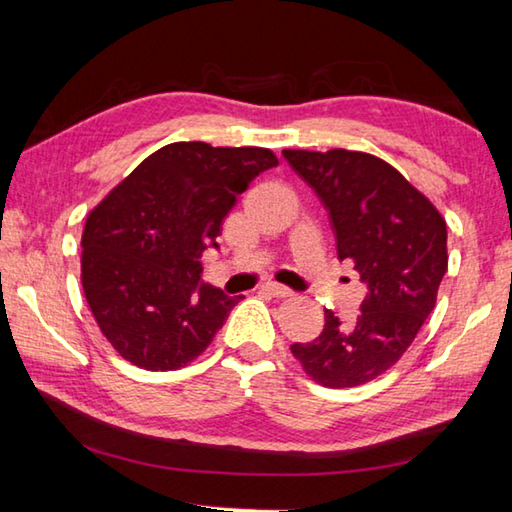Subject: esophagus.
I'll use <instances>...</instances> for the list:
<instances>
[{
	"mask_svg": "<svg viewBox=\"0 0 512 512\" xmlns=\"http://www.w3.org/2000/svg\"><path fill=\"white\" fill-rule=\"evenodd\" d=\"M262 291H266L268 296H275V298H287L291 296V289L284 287V284H277V282H264L262 284Z\"/></svg>",
	"mask_w": 512,
	"mask_h": 512,
	"instance_id": "1",
	"label": "esophagus"
}]
</instances>
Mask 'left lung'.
<instances>
[{
	"mask_svg": "<svg viewBox=\"0 0 512 512\" xmlns=\"http://www.w3.org/2000/svg\"><path fill=\"white\" fill-rule=\"evenodd\" d=\"M327 210L339 259L366 284L350 325L325 309L318 339L293 343L307 375L327 388L366 384L402 359L436 307L447 273L443 216L400 171L370 153L282 151Z\"/></svg>",
	"mask_w": 512,
	"mask_h": 512,
	"instance_id": "left-lung-1",
	"label": "left lung"
}]
</instances>
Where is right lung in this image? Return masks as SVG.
<instances>
[{"label":"right lung","mask_w":512,"mask_h":512,"mask_svg":"<svg viewBox=\"0 0 512 512\" xmlns=\"http://www.w3.org/2000/svg\"><path fill=\"white\" fill-rule=\"evenodd\" d=\"M277 164L257 146L173 142L149 155L90 212L81 282L101 332L144 370H176L212 343L232 307L201 280L223 219L259 173Z\"/></svg>","instance_id":"add662e5"}]
</instances>
